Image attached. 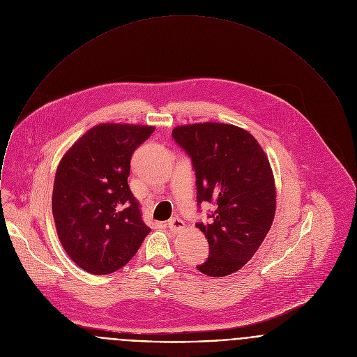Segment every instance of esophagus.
I'll list each match as a JSON object with an SVG mask.
<instances>
[{
    "label": "esophagus",
    "instance_id": "esophagus-1",
    "mask_svg": "<svg viewBox=\"0 0 357 357\" xmlns=\"http://www.w3.org/2000/svg\"><path fill=\"white\" fill-rule=\"evenodd\" d=\"M167 227H169V230H170V231H173V233H178V231H181V230L185 227V225H184V222H183L181 219H178V218H173V219H170V220H169Z\"/></svg>",
    "mask_w": 357,
    "mask_h": 357
}]
</instances>
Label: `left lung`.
<instances>
[{"mask_svg":"<svg viewBox=\"0 0 357 357\" xmlns=\"http://www.w3.org/2000/svg\"><path fill=\"white\" fill-rule=\"evenodd\" d=\"M172 137L195 172L197 204L215 211L195 226L209 243V257L197 268L225 277L252 259L275 213L273 172L259 142L233 124L198 123L173 128Z\"/></svg>","mask_w":357,"mask_h":357,"instance_id":"1","label":"left lung"}]
</instances>
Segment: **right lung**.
Returning <instances> with one entry per match:
<instances>
[{
  "mask_svg": "<svg viewBox=\"0 0 357 357\" xmlns=\"http://www.w3.org/2000/svg\"><path fill=\"white\" fill-rule=\"evenodd\" d=\"M153 130L98 124L72 145L58 166L52 191L58 237L70 259L91 274L119 270L151 231L127 178L134 151Z\"/></svg>",
  "mask_w": 357,
  "mask_h": 357,
  "instance_id": "1",
  "label": "right lung"
}]
</instances>
